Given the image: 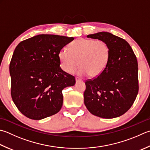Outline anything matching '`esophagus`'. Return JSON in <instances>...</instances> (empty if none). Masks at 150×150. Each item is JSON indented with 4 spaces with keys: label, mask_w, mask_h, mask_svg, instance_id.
<instances>
[{
    "label": "esophagus",
    "mask_w": 150,
    "mask_h": 150,
    "mask_svg": "<svg viewBox=\"0 0 150 150\" xmlns=\"http://www.w3.org/2000/svg\"><path fill=\"white\" fill-rule=\"evenodd\" d=\"M75 81H76V82H79V81H82V79H80V78H78V77H76L75 78Z\"/></svg>",
    "instance_id": "esophagus-1"
}]
</instances>
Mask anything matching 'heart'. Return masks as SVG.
Here are the masks:
<instances>
[{
	"mask_svg": "<svg viewBox=\"0 0 150 150\" xmlns=\"http://www.w3.org/2000/svg\"><path fill=\"white\" fill-rule=\"evenodd\" d=\"M60 66L64 71L72 73L81 65L78 73L80 75L90 74L96 77L106 68L110 58V47L101 40L81 38L70 45V50L62 48L58 52Z\"/></svg>",
	"mask_w": 150,
	"mask_h": 150,
	"instance_id": "1",
	"label": "heart"
}]
</instances>
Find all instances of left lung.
Wrapping results in <instances>:
<instances>
[{
	"label": "left lung",
	"instance_id": "left-lung-1",
	"mask_svg": "<svg viewBox=\"0 0 150 150\" xmlns=\"http://www.w3.org/2000/svg\"><path fill=\"white\" fill-rule=\"evenodd\" d=\"M87 38L106 42L110 47V58L101 75L85 82V106L100 118L119 117L131 107L139 92L136 56L125 40L110 32H98Z\"/></svg>",
	"mask_w": 150,
	"mask_h": 150
}]
</instances>
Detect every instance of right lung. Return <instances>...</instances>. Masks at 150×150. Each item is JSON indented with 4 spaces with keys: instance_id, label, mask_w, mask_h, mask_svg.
I'll return each instance as SVG.
<instances>
[{
    "instance_id": "add662e5",
    "label": "right lung",
    "mask_w": 150,
    "mask_h": 150,
    "mask_svg": "<svg viewBox=\"0 0 150 150\" xmlns=\"http://www.w3.org/2000/svg\"><path fill=\"white\" fill-rule=\"evenodd\" d=\"M73 40L39 34L20 42L15 49L10 64L11 95L26 117L40 120L61 109L62 91L74 86L75 79L61 69L58 52Z\"/></svg>"
}]
</instances>
